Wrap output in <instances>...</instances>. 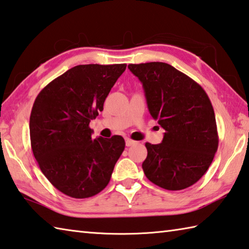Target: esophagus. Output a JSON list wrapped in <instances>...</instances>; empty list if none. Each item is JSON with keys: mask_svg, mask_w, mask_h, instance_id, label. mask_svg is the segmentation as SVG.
<instances>
[{"mask_svg": "<svg viewBox=\"0 0 249 249\" xmlns=\"http://www.w3.org/2000/svg\"><path fill=\"white\" fill-rule=\"evenodd\" d=\"M125 142H126V146H127V147H130V146H133V144L136 143V142H135V140L130 139V138H126L125 139Z\"/></svg>", "mask_w": 249, "mask_h": 249, "instance_id": "esophagus-1", "label": "esophagus"}]
</instances>
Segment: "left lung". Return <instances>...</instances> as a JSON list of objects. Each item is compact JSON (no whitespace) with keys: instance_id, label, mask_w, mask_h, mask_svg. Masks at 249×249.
Here are the masks:
<instances>
[{"instance_id":"8db88e82","label":"left lung","mask_w":249,"mask_h":249,"mask_svg":"<svg viewBox=\"0 0 249 249\" xmlns=\"http://www.w3.org/2000/svg\"><path fill=\"white\" fill-rule=\"evenodd\" d=\"M128 69L142 81L149 112L165 132L161 143L146 142L144 175L168 191L192 186L209 169L219 144L209 97L199 84L166 63Z\"/></svg>"}]
</instances>
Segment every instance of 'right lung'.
Masks as SVG:
<instances>
[{
	"mask_svg": "<svg viewBox=\"0 0 249 249\" xmlns=\"http://www.w3.org/2000/svg\"><path fill=\"white\" fill-rule=\"evenodd\" d=\"M126 64L77 65L48 84L30 114V142L40 170L54 187L73 198H89L109 184L125 148L119 135L91 138L90 121Z\"/></svg>",
	"mask_w": 249,
	"mask_h": 249,
	"instance_id": "right-lung-1",
	"label": "right lung"
}]
</instances>
